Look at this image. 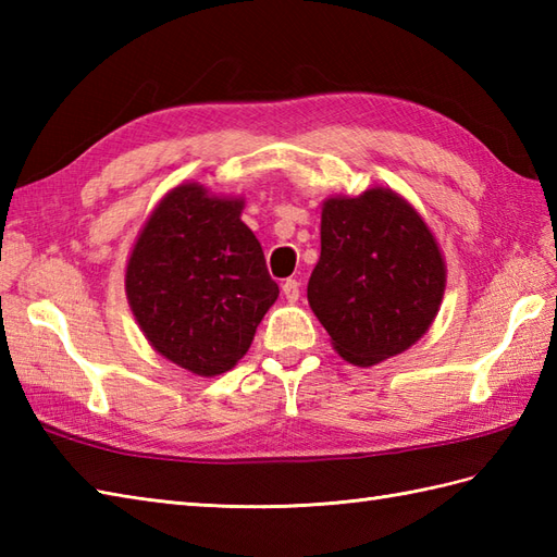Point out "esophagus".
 <instances>
[{
	"label": "esophagus",
	"instance_id": "obj_1",
	"mask_svg": "<svg viewBox=\"0 0 557 557\" xmlns=\"http://www.w3.org/2000/svg\"><path fill=\"white\" fill-rule=\"evenodd\" d=\"M282 294H285L287 301H297V299H299V294H301V285H299V280L289 277V280L282 282Z\"/></svg>",
	"mask_w": 557,
	"mask_h": 557
}]
</instances>
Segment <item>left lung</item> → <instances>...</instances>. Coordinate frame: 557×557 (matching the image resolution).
<instances>
[{
    "instance_id": "left-lung-1",
    "label": "left lung",
    "mask_w": 557,
    "mask_h": 557,
    "mask_svg": "<svg viewBox=\"0 0 557 557\" xmlns=\"http://www.w3.org/2000/svg\"><path fill=\"white\" fill-rule=\"evenodd\" d=\"M443 292V256L407 200L389 188L325 200L309 304L342 359L373 366L409 349Z\"/></svg>"
}]
</instances>
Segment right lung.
I'll return each mask as SVG.
<instances>
[{
	"label": "right lung",
	"instance_id": "1",
	"mask_svg": "<svg viewBox=\"0 0 557 557\" xmlns=\"http://www.w3.org/2000/svg\"><path fill=\"white\" fill-rule=\"evenodd\" d=\"M244 200L182 184L162 198L126 265V297L148 342L198 375L248 351L280 287L242 222Z\"/></svg>",
	"mask_w": 557,
	"mask_h": 557
}]
</instances>
